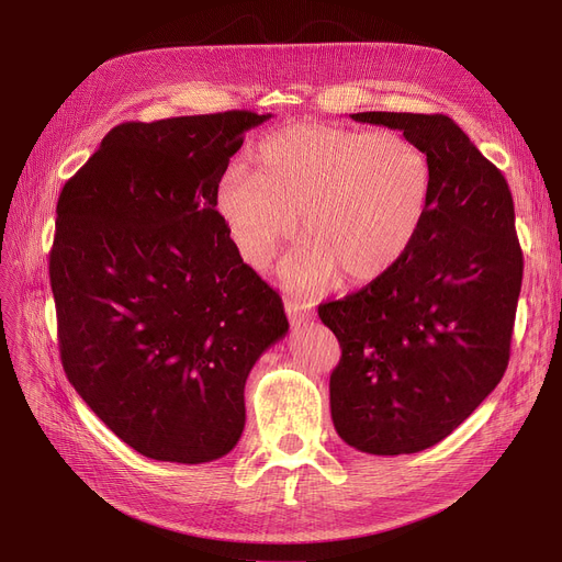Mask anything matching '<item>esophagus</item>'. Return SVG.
<instances>
[{
  "mask_svg": "<svg viewBox=\"0 0 562 562\" xmlns=\"http://www.w3.org/2000/svg\"><path fill=\"white\" fill-rule=\"evenodd\" d=\"M284 310H286L289 321L293 323V326H301V323H307L314 318V305L305 303L301 299H286Z\"/></svg>",
  "mask_w": 562,
  "mask_h": 562,
  "instance_id": "obj_1",
  "label": "esophagus"
}]
</instances>
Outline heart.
I'll return each mask as SVG.
<instances>
[{
	"label": "heart",
	"mask_w": 562,
	"mask_h": 562,
	"mask_svg": "<svg viewBox=\"0 0 562 562\" xmlns=\"http://www.w3.org/2000/svg\"><path fill=\"white\" fill-rule=\"evenodd\" d=\"M259 172L234 164L218 180L216 210L234 248L266 269L299 229L305 244L284 280L318 291L337 276L369 284L415 246L432 195L430 161L401 132L301 123L257 147Z\"/></svg>",
	"instance_id": "obj_1"
}]
</instances>
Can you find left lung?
<instances>
[{
  "label": "left lung",
  "mask_w": 562,
  "mask_h": 562,
  "mask_svg": "<svg viewBox=\"0 0 562 562\" xmlns=\"http://www.w3.org/2000/svg\"><path fill=\"white\" fill-rule=\"evenodd\" d=\"M350 117L415 140L430 161L432 195L398 266L318 305L341 346L333 424L362 453H417L451 435L506 373L524 273L515 204L506 177L449 115Z\"/></svg>",
  "instance_id": "left-lung-1"
}]
</instances>
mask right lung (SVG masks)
<instances>
[{"label":"right lung","mask_w":562,"mask_h":562,"mask_svg":"<svg viewBox=\"0 0 562 562\" xmlns=\"http://www.w3.org/2000/svg\"><path fill=\"white\" fill-rule=\"evenodd\" d=\"M271 113L113 127L56 204L49 282L68 380L145 458L200 464L246 426L244 390L289 321L216 212L244 134Z\"/></svg>","instance_id":"1"}]
</instances>
